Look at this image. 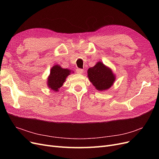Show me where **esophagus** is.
Listing matches in <instances>:
<instances>
[{"label": "esophagus", "instance_id": "esophagus-1", "mask_svg": "<svg viewBox=\"0 0 159 159\" xmlns=\"http://www.w3.org/2000/svg\"><path fill=\"white\" fill-rule=\"evenodd\" d=\"M76 72H77V73H79V74H82L83 72H84V70L80 69V68H77V69L76 70Z\"/></svg>", "mask_w": 159, "mask_h": 159}]
</instances>
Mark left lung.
<instances>
[{"mask_svg": "<svg viewBox=\"0 0 159 159\" xmlns=\"http://www.w3.org/2000/svg\"><path fill=\"white\" fill-rule=\"evenodd\" d=\"M88 75L91 82L99 91L110 88L115 79L111 70L101 62L97 63L93 68H89Z\"/></svg>", "mask_w": 159, "mask_h": 159, "instance_id": "left-lung-1", "label": "left lung"}]
</instances>
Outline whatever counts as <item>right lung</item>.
Listing matches in <instances>:
<instances>
[{
	"instance_id": "obj_1",
	"label": "right lung",
	"mask_w": 159,
	"mask_h": 159,
	"mask_svg": "<svg viewBox=\"0 0 159 159\" xmlns=\"http://www.w3.org/2000/svg\"><path fill=\"white\" fill-rule=\"evenodd\" d=\"M70 74V70L68 69L62 68L60 66L58 65L53 66L48 77V84L49 88L52 90L58 91V89L62 86L66 77Z\"/></svg>"
}]
</instances>
